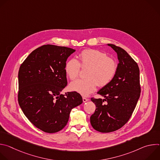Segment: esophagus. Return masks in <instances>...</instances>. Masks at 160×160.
<instances>
[{"label":"esophagus","instance_id":"1","mask_svg":"<svg viewBox=\"0 0 160 160\" xmlns=\"http://www.w3.org/2000/svg\"><path fill=\"white\" fill-rule=\"evenodd\" d=\"M88 100H89V99H88V98H83V102H85L88 101Z\"/></svg>","mask_w":160,"mask_h":160}]
</instances>
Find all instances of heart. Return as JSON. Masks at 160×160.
<instances>
[{"instance_id":"obj_1","label":"heart","mask_w":160,"mask_h":160,"mask_svg":"<svg viewBox=\"0 0 160 160\" xmlns=\"http://www.w3.org/2000/svg\"><path fill=\"white\" fill-rule=\"evenodd\" d=\"M79 61L72 59L65 65V72L71 80L76 79L80 73V66L88 67L85 72L86 78L78 79L70 84L73 91L82 96H87L96 90L97 86L108 85L115 77L117 64L112 58L100 51L87 49L78 55Z\"/></svg>"}]
</instances>
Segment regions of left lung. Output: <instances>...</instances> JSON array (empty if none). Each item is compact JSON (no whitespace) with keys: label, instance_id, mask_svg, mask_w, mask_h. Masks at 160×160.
<instances>
[{"label":"left lung","instance_id":"1","mask_svg":"<svg viewBox=\"0 0 160 160\" xmlns=\"http://www.w3.org/2000/svg\"><path fill=\"white\" fill-rule=\"evenodd\" d=\"M108 45L117 53L119 63L113 79L98 92L104 99L91 98L96 109L90 118L92 127L102 133L117 130L128 121L141 94L138 63L122 48Z\"/></svg>","mask_w":160,"mask_h":160}]
</instances>
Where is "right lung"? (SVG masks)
Wrapping results in <instances>:
<instances>
[{"instance_id": "1", "label": "right lung", "mask_w": 160, "mask_h": 160, "mask_svg": "<svg viewBox=\"0 0 160 160\" xmlns=\"http://www.w3.org/2000/svg\"><path fill=\"white\" fill-rule=\"evenodd\" d=\"M75 49L43 45L26 58L18 72V102L29 121L47 133L62 130L72 109L81 104L77 92L61 94L67 85L66 61Z\"/></svg>"}]
</instances>
